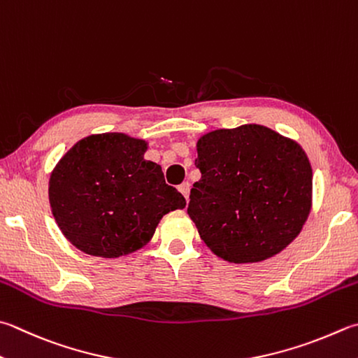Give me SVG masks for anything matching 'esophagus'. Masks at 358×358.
<instances>
[{
  "instance_id": "1",
  "label": "esophagus",
  "mask_w": 358,
  "mask_h": 358,
  "mask_svg": "<svg viewBox=\"0 0 358 358\" xmlns=\"http://www.w3.org/2000/svg\"><path fill=\"white\" fill-rule=\"evenodd\" d=\"M179 192L184 194L185 201H188V196H190V184L188 182H184V184L179 185Z\"/></svg>"
}]
</instances>
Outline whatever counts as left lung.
Listing matches in <instances>:
<instances>
[{
	"instance_id": "obj_1",
	"label": "left lung",
	"mask_w": 358,
	"mask_h": 358,
	"mask_svg": "<svg viewBox=\"0 0 358 358\" xmlns=\"http://www.w3.org/2000/svg\"><path fill=\"white\" fill-rule=\"evenodd\" d=\"M201 179L188 217L210 251L231 263L263 262L292 243L312 210L306 151L266 126L207 132L196 143Z\"/></svg>"
}]
</instances>
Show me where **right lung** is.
<instances>
[{
  "label": "right lung",
  "mask_w": 358,
  "mask_h": 358,
  "mask_svg": "<svg viewBox=\"0 0 358 358\" xmlns=\"http://www.w3.org/2000/svg\"><path fill=\"white\" fill-rule=\"evenodd\" d=\"M148 141L121 132L74 143L50 176V206L64 237L79 251L117 259L152 238L164 215L185 207L165 184L160 165L145 159Z\"/></svg>",
  "instance_id": "1"
}]
</instances>
